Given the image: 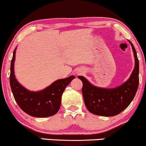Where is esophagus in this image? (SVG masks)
I'll return each mask as SVG.
<instances>
[{
    "label": "esophagus",
    "mask_w": 146,
    "mask_h": 146,
    "mask_svg": "<svg viewBox=\"0 0 146 146\" xmlns=\"http://www.w3.org/2000/svg\"><path fill=\"white\" fill-rule=\"evenodd\" d=\"M82 73V71H79L78 73Z\"/></svg>",
    "instance_id": "esophagus-1"
}]
</instances>
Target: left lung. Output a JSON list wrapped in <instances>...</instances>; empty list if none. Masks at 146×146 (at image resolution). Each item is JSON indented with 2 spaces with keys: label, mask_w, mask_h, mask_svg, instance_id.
<instances>
[{
  "label": "left lung",
  "mask_w": 146,
  "mask_h": 146,
  "mask_svg": "<svg viewBox=\"0 0 146 146\" xmlns=\"http://www.w3.org/2000/svg\"><path fill=\"white\" fill-rule=\"evenodd\" d=\"M128 41L133 51L135 67L124 83L113 88H101L92 84L84 77H78L82 82L84 101L90 113L99 116H115L125 110L135 98L139 82V64L136 50Z\"/></svg>",
  "instance_id": "8db88e82"
}]
</instances>
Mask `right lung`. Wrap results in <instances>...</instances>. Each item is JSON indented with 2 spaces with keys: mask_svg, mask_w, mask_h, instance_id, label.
Returning a JSON list of instances; mask_svg holds the SVG:
<instances>
[{
  "mask_svg": "<svg viewBox=\"0 0 146 146\" xmlns=\"http://www.w3.org/2000/svg\"><path fill=\"white\" fill-rule=\"evenodd\" d=\"M16 50V47L11 62L9 82L11 91L18 105L30 116L42 118L56 115L61 105L63 92L75 77L71 75L68 78L56 80L39 91L29 90L18 82L14 75Z\"/></svg>",
  "mask_w": 146,
  "mask_h": 146,
  "instance_id": "obj_1",
  "label": "right lung"
}]
</instances>
